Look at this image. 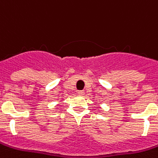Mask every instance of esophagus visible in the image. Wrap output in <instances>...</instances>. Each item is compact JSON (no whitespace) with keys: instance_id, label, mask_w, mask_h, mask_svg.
Here are the masks:
<instances>
[{"instance_id":"34e87169","label":"esophagus","mask_w":158,"mask_h":158,"mask_svg":"<svg viewBox=\"0 0 158 158\" xmlns=\"http://www.w3.org/2000/svg\"><path fill=\"white\" fill-rule=\"evenodd\" d=\"M77 94L78 95H80V96H83L85 94V92L83 90H79L77 91Z\"/></svg>"}]
</instances>
